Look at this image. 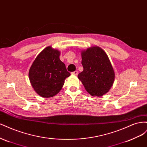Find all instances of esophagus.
Segmentation results:
<instances>
[{"instance_id": "1", "label": "esophagus", "mask_w": 147, "mask_h": 147, "mask_svg": "<svg viewBox=\"0 0 147 147\" xmlns=\"http://www.w3.org/2000/svg\"><path fill=\"white\" fill-rule=\"evenodd\" d=\"M72 75H78V71H77V70L74 71V72H73L72 73Z\"/></svg>"}]
</instances>
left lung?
Returning a JSON list of instances; mask_svg holds the SVG:
<instances>
[{"mask_svg": "<svg viewBox=\"0 0 147 147\" xmlns=\"http://www.w3.org/2000/svg\"><path fill=\"white\" fill-rule=\"evenodd\" d=\"M83 72L78 75L85 90L92 96L108 92L115 81V72L106 53L94 46L81 51Z\"/></svg>", "mask_w": 147, "mask_h": 147, "instance_id": "obj_1", "label": "left lung"}]
</instances>
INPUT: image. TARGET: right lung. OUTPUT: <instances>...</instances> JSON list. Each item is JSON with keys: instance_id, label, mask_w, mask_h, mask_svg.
I'll list each match as a JSON object with an SVG mask.
<instances>
[{"instance_id": "1", "label": "right lung", "mask_w": 147, "mask_h": 147, "mask_svg": "<svg viewBox=\"0 0 147 147\" xmlns=\"http://www.w3.org/2000/svg\"><path fill=\"white\" fill-rule=\"evenodd\" d=\"M60 51L47 47L39 53L31 65L29 78L35 91L48 98L56 95L70 74L59 59Z\"/></svg>"}]
</instances>
